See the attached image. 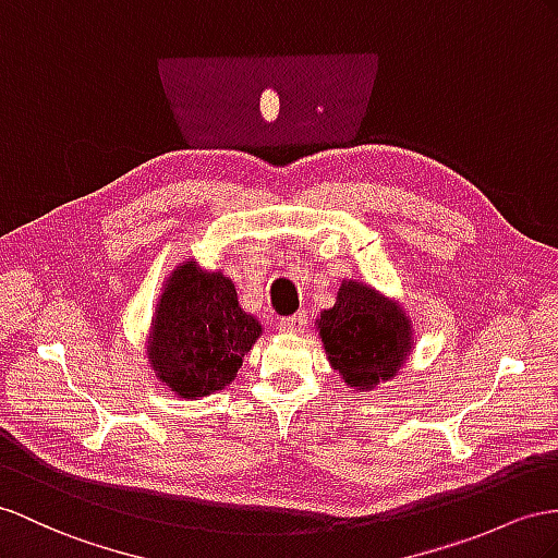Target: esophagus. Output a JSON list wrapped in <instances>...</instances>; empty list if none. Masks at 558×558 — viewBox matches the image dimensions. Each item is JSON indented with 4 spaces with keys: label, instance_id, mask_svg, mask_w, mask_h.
I'll list each match as a JSON object with an SVG mask.
<instances>
[{
    "label": "esophagus",
    "instance_id": "esophagus-1",
    "mask_svg": "<svg viewBox=\"0 0 558 558\" xmlns=\"http://www.w3.org/2000/svg\"><path fill=\"white\" fill-rule=\"evenodd\" d=\"M304 327H306V316H304V313H296V316H288V318H280L278 320V330L280 332H288V335L302 332Z\"/></svg>",
    "mask_w": 558,
    "mask_h": 558
}]
</instances>
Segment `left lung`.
<instances>
[{
  "instance_id": "8db88e82",
  "label": "left lung",
  "mask_w": 558,
  "mask_h": 558,
  "mask_svg": "<svg viewBox=\"0 0 558 558\" xmlns=\"http://www.w3.org/2000/svg\"><path fill=\"white\" fill-rule=\"evenodd\" d=\"M316 330L327 361L353 391L393 381L415 349L405 306L361 280H341L335 306L320 311Z\"/></svg>"
}]
</instances>
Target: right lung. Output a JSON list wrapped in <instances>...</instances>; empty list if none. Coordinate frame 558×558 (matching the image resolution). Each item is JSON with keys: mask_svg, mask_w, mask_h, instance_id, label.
Masks as SVG:
<instances>
[{"mask_svg": "<svg viewBox=\"0 0 558 558\" xmlns=\"http://www.w3.org/2000/svg\"><path fill=\"white\" fill-rule=\"evenodd\" d=\"M264 327L238 302L235 282L221 268L181 262L157 294L146 341L157 381L183 401H199L238 377Z\"/></svg>", "mask_w": 558, "mask_h": 558, "instance_id": "add662e5", "label": "right lung"}]
</instances>
